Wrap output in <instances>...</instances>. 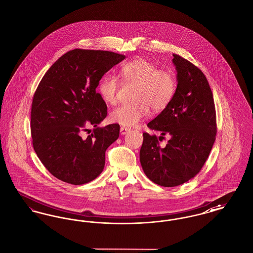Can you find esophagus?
Instances as JSON below:
<instances>
[{"instance_id": "obj_1", "label": "esophagus", "mask_w": 253, "mask_h": 253, "mask_svg": "<svg viewBox=\"0 0 253 253\" xmlns=\"http://www.w3.org/2000/svg\"><path fill=\"white\" fill-rule=\"evenodd\" d=\"M131 131L130 128H127V127H121V134H126L127 132H129Z\"/></svg>"}]
</instances>
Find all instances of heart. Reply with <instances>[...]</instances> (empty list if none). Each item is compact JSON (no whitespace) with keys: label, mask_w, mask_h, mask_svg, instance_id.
<instances>
[{"label":"heart","mask_w":253,"mask_h":253,"mask_svg":"<svg viewBox=\"0 0 253 253\" xmlns=\"http://www.w3.org/2000/svg\"><path fill=\"white\" fill-rule=\"evenodd\" d=\"M123 80L131 82L137 87L134 91L135 102L123 104L114 109L110 120L124 126H133L150 114L166 108L176 90L173 75L167 70L158 69L157 65L145 59H136L124 63L121 68ZM120 81L114 75H107L99 84V93L105 102L114 105L118 101Z\"/></svg>","instance_id":"b5f03b06"}]
</instances>
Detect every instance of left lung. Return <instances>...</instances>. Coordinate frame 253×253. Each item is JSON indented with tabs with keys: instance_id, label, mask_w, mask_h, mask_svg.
<instances>
[{
	"instance_id": "8db88e82",
	"label": "left lung",
	"mask_w": 253,
	"mask_h": 253,
	"mask_svg": "<svg viewBox=\"0 0 253 253\" xmlns=\"http://www.w3.org/2000/svg\"><path fill=\"white\" fill-rule=\"evenodd\" d=\"M177 87L168 106L148 127L159 137L143 132L139 158L145 174L163 187H175L193 178L204 166L216 135L212 92L203 72L191 61L172 54ZM169 136L165 147L159 141Z\"/></svg>"
}]
</instances>
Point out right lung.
Here are the masks:
<instances>
[{"label": "right lung", "mask_w": 253, "mask_h": 253, "mask_svg": "<svg viewBox=\"0 0 253 253\" xmlns=\"http://www.w3.org/2000/svg\"><path fill=\"white\" fill-rule=\"evenodd\" d=\"M124 59L111 51L70 50L38 85L31 107L32 143L58 179L83 185L103 170L105 152L119 138L120 125L97 127L107 116V105L96 89L103 75ZM89 126L93 132L83 138Z\"/></svg>", "instance_id": "1"}]
</instances>
